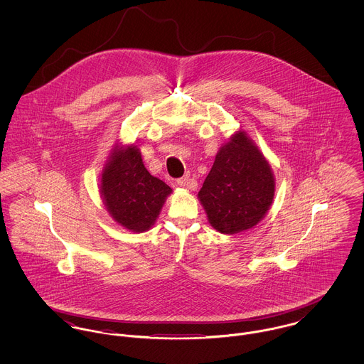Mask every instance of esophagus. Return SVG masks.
<instances>
[{"label":"esophagus","instance_id":"obj_1","mask_svg":"<svg viewBox=\"0 0 364 364\" xmlns=\"http://www.w3.org/2000/svg\"><path fill=\"white\" fill-rule=\"evenodd\" d=\"M188 182H189V178H188V176H183V178L176 179V183H178L179 186H186V185H188Z\"/></svg>","mask_w":364,"mask_h":364}]
</instances>
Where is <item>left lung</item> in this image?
<instances>
[{"label":"left lung","mask_w":364,"mask_h":364,"mask_svg":"<svg viewBox=\"0 0 364 364\" xmlns=\"http://www.w3.org/2000/svg\"><path fill=\"white\" fill-rule=\"evenodd\" d=\"M274 196L270 165L245 132L235 133L217 153L199 199L208 223L223 234L255 227Z\"/></svg>","instance_id":"1"}]
</instances>
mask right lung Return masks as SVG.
Returning <instances> with one entry per match:
<instances>
[{"mask_svg":"<svg viewBox=\"0 0 364 364\" xmlns=\"http://www.w3.org/2000/svg\"><path fill=\"white\" fill-rule=\"evenodd\" d=\"M172 189L144 166L136 146L116 147L105 165L101 193L109 214L124 228L143 232L154 223Z\"/></svg>","mask_w":364,"mask_h":364,"instance_id":"1","label":"right lung"}]
</instances>
